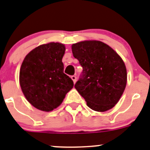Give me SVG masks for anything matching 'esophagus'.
Returning <instances> with one entry per match:
<instances>
[{"instance_id":"34e87169","label":"esophagus","mask_w":150,"mask_h":150,"mask_svg":"<svg viewBox=\"0 0 150 150\" xmlns=\"http://www.w3.org/2000/svg\"><path fill=\"white\" fill-rule=\"evenodd\" d=\"M71 78H72V80L73 81L74 83H75V82H76V80H77V77L75 76V75H72V76L71 77Z\"/></svg>"}]
</instances>
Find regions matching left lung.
I'll use <instances>...</instances> for the list:
<instances>
[{
	"label": "left lung",
	"mask_w": 150,
	"mask_h": 150,
	"mask_svg": "<svg viewBox=\"0 0 150 150\" xmlns=\"http://www.w3.org/2000/svg\"><path fill=\"white\" fill-rule=\"evenodd\" d=\"M72 51L83 67L75 87L92 110L105 112L119 102L127 83V71L120 56L98 40L73 44Z\"/></svg>",
	"instance_id": "1"
}]
</instances>
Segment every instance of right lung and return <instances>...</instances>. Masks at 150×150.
I'll list each match as a JSON object with an SVG mask.
<instances>
[{
	"mask_svg": "<svg viewBox=\"0 0 150 150\" xmlns=\"http://www.w3.org/2000/svg\"><path fill=\"white\" fill-rule=\"evenodd\" d=\"M65 45L49 42L29 52L21 63L19 83L27 100L40 110L49 112L60 106L74 86L63 73Z\"/></svg>",
	"mask_w": 150,
	"mask_h": 150,
	"instance_id": "obj_1",
	"label": "right lung"
}]
</instances>
